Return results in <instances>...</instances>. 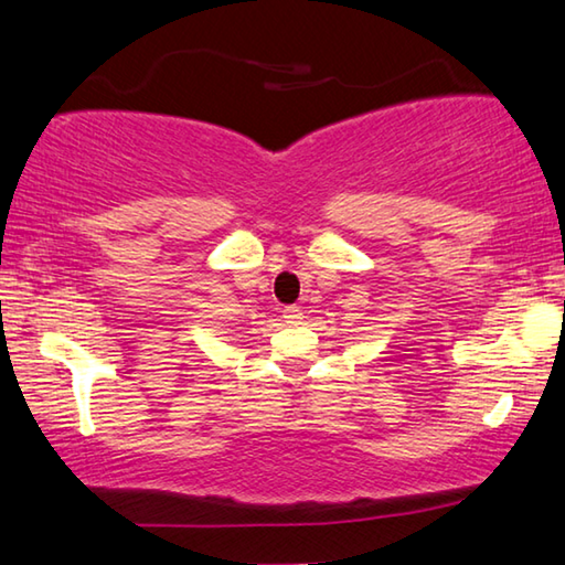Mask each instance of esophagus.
Wrapping results in <instances>:
<instances>
[{"label":"esophagus","mask_w":565,"mask_h":565,"mask_svg":"<svg viewBox=\"0 0 565 565\" xmlns=\"http://www.w3.org/2000/svg\"><path fill=\"white\" fill-rule=\"evenodd\" d=\"M284 318H286V323H299L301 321V306H284Z\"/></svg>","instance_id":"1"}]
</instances>
